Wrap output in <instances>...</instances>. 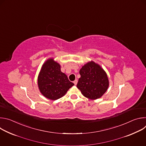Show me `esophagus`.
Returning <instances> with one entry per match:
<instances>
[{
	"label": "esophagus",
	"mask_w": 146,
	"mask_h": 146,
	"mask_svg": "<svg viewBox=\"0 0 146 146\" xmlns=\"http://www.w3.org/2000/svg\"><path fill=\"white\" fill-rule=\"evenodd\" d=\"M77 82H78L77 80H75L73 81V83L74 84V85H77Z\"/></svg>",
	"instance_id": "1"
}]
</instances>
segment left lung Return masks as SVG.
Returning a JSON list of instances; mask_svg holds the SVG:
<instances>
[{
	"instance_id": "1",
	"label": "left lung",
	"mask_w": 146,
	"mask_h": 146,
	"mask_svg": "<svg viewBox=\"0 0 146 146\" xmlns=\"http://www.w3.org/2000/svg\"><path fill=\"white\" fill-rule=\"evenodd\" d=\"M80 78L77 87L87 98L96 100L101 98L109 86L106 72L93 60L83 65L80 70Z\"/></svg>"
}]
</instances>
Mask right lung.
<instances>
[{
  "label": "right lung",
  "instance_id": "right-lung-1",
  "mask_svg": "<svg viewBox=\"0 0 146 146\" xmlns=\"http://www.w3.org/2000/svg\"><path fill=\"white\" fill-rule=\"evenodd\" d=\"M40 92L45 98L55 100L64 96L74 86L67 76L60 70V65L54 58L47 59L41 68L37 77Z\"/></svg>",
  "mask_w": 146,
  "mask_h": 146
}]
</instances>
